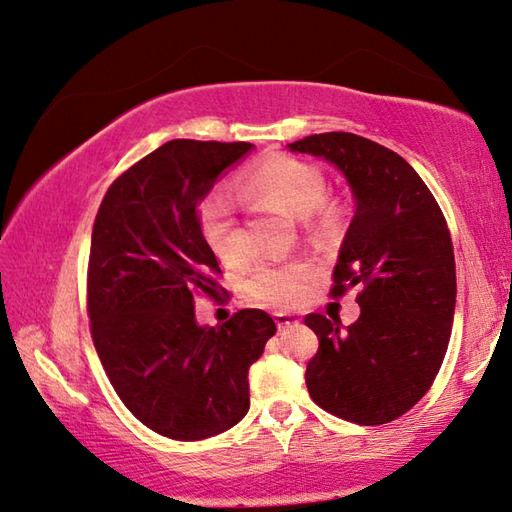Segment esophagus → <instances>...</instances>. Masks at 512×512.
Masks as SVG:
<instances>
[{"label":"esophagus","instance_id":"34e87169","mask_svg":"<svg viewBox=\"0 0 512 512\" xmlns=\"http://www.w3.org/2000/svg\"><path fill=\"white\" fill-rule=\"evenodd\" d=\"M275 323L279 330H288V328H297L301 323L297 314H290V312H275Z\"/></svg>","mask_w":512,"mask_h":512}]
</instances>
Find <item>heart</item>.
Wrapping results in <instances>:
<instances>
[{"mask_svg": "<svg viewBox=\"0 0 512 512\" xmlns=\"http://www.w3.org/2000/svg\"><path fill=\"white\" fill-rule=\"evenodd\" d=\"M246 195L255 202H273L295 217H306L317 231L336 224L334 206L325 204L323 171L301 158L268 156L246 173ZM202 231L215 255L233 266L248 257V239L239 226L233 202L222 193L211 195L202 206ZM312 268L306 262L262 264L248 281L250 295L275 306L297 303L310 281Z\"/></svg>", "mask_w": 512, "mask_h": 512, "instance_id": "obj_1", "label": "heart"}]
</instances>
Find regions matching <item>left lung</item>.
Here are the masks:
<instances>
[{
	"label": "left lung",
	"mask_w": 512,
	"mask_h": 512,
	"mask_svg": "<svg viewBox=\"0 0 512 512\" xmlns=\"http://www.w3.org/2000/svg\"><path fill=\"white\" fill-rule=\"evenodd\" d=\"M328 160L352 191L354 217L332 295L361 286V317L308 314L319 352L306 369L312 400L358 424H385L427 394L447 354L455 312L451 233L427 184L396 151L347 132L288 145Z\"/></svg>",
	"instance_id": "left-lung-1"
}]
</instances>
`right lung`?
Segmentation results:
<instances>
[{
  "label": "right lung",
  "instance_id": "add662e5",
  "mask_svg": "<svg viewBox=\"0 0 512 512\" xmlns=\"http://www.w3.org/2000/svg\"><path fill=\"white\" fill-rule=\"evenodd\" d=\"M255 145L169 140L105 193L88 270L92 339L105 374L134 416L171 440L235 427L250 407L248 369L277 332L264 310L200 325L195 292L220 273L198 206Z\"/></svg>",
  "mask_w": 512,
  "mask_h": 512
}]
</instances>
